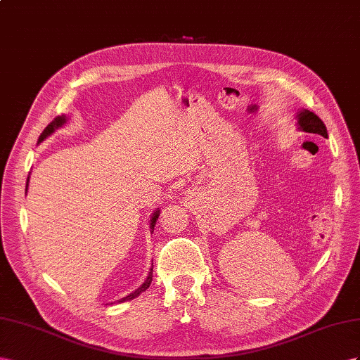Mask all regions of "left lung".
<instances>
[{"label":"left lung","mask_w":360,"mask_h":360,"mask_svg":"<svg viewBox=\"0 0 360 360\" xmlns=\"http://www.w3.org/2000/svg\"><path fill=\"white\" fill-rule=\"evenodd\" d=\"M297 123H299V129L304 132H312V134L327 137L324 122L309 110H302L299 115H297Z\"/></svg>","instance_id":"obj_1"}]
</instances>
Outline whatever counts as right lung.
I'll return each instance as SVG.
<instances>
[{
	"label": "right lung",
	"instance_id": "1",
	"mask_svg": "<svg viewBox=\"0 0 360 360\" xmlns=\"http://www.w3.org/2000/svg\"><path fill=\"white\" fill-rule=\"evenodd\" d=\"M66 116H57L53 122L49 123V125L44 129V132L42 134H40V137H39V140H37V143H40V141H44L48 136H51L53 134V132L57 129V128H60V127H63L65 123H66ZM30 179V178H28ZM28 179H27V188H28ZM158 215H160V210H157L155 212L152 214V219H150V231L153 232V228H155V223H157V220H158ZM152 270L153 269H150V271H149V276H148V279L141 283V286H139V288L134 291V292H131L129 295H127V297H123V299H120L119 302L120 303H123V302H128V300H132V299H136V297H139L143 291H146L148 288H149V285H150V282H152Z\"/></svg>",
	"mask_w": 360,
	"mask_h": 360
}]
</instances>
